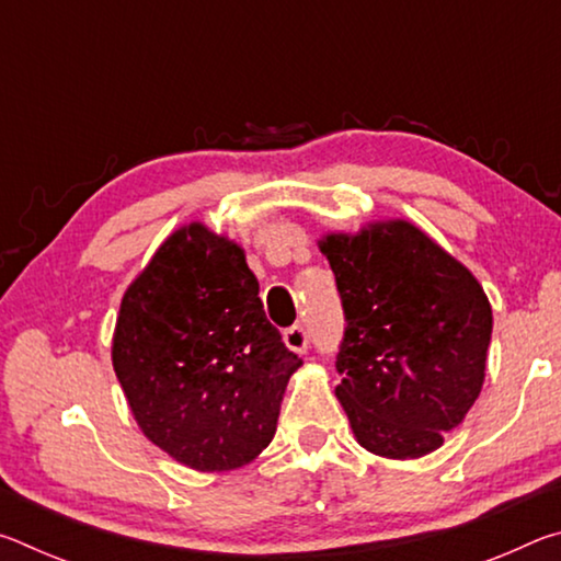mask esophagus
Wrapping results in <instances>:
<instances>
[{
  "mask_svg": "<svg viewBox=\"0 0 561 561\" xmlns=\"http://www.w3.org/2000/svg\"><path fill=\"white\" fill-rule=\"evenodd\" d=\"M284 346H287L289 351H297V354H307L309 348V334L304 331L301 327H291L284 331Z\"/></svg>",
  "mask_w": 561,
  "mask_h": 561,
  "instance_id": "obj_1",
  "label": "esophagus"
}]
</instances>
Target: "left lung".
<instances>
[{
    "instance_id": "8db88e82",
    "label": "left lung",
    "mask_w": 561,
    "mask_h": 561,
    "mask_svg": "<svg viewBox=\"0 0 561 561\" xmlns=\"http://www.w3.org/2000/svg\"><path fill=\"white\" fill-rule=\"evenodd\" d=\"M317 244L346 311L336 398L354 438L388 460L438 450L485 383V289L401 217L366 222L358 232H324Z\"/></svg>"
}]
</instances>
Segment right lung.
Masks as SVG:
<instances>
[{
  "instance_id": "add662e5",
  "label": "right lung",
  "mask_w": 561,
  "mask_h": 561,
  "mask_svg": "<svg viewBox=\"0 0 561 561\" xmlns=\"http://www.w3.org/2000/svg\"><path fill=\"white\" fill-rule=\"evenodd\" d=\"M244 250L201 220L170 232L121 299L111 360L140 433L197 472L250 465L301 358L264 317Z\"/></svg>"
}]
</instances>
